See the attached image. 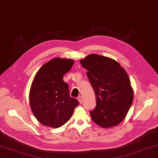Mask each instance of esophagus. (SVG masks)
Returning <instances> with one entry per match:
<instances>
[{
  "mask_svg": "<svg viewBox=\"0 0 158 158\" xmlns=\"http://www.w3.org/2000/svg\"><path fill=\"white\" fill-rule=\"evenodd\" d=\"M78 102H79V103H82V102H83V98H82V96H79L78 98Z\"/></svg>",
  "mask_w": 158,
  "mask_h": 158,
  "instance_id": "1",
  "label": "esophagus"
}]
</instances>
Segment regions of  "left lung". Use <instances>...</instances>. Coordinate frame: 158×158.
<instances>
[{"instance_id":"left-lung-1","label":"left lung","mask_w":158,"mask_h":158,"mask_svg":"<svg viewBox=\"0 0 158 158\" xmlns=\"http://www.w3.org/2000/svg\"><path fill=\"white\" fill-rule=\"evenodd\" d=\"M80 63L88 70L96 99V107L89 113L93 121L106 128L118 125L125 118L134 98L127 72L116 60L96 54L88 55Z\"/></svg>"}]
</instances>
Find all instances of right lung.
<instances>
[{
  "instance_id": "obj_1",
  "label": "right lung",
  "mask_w": 158,
  "mask_h": 158,
  "mask_svg": "<svg viewBox=\"0 0 158 158\" xmlns=\"http://www.w3.org/2000/svg\"><path fill=\"white\" fill-rule=\"evenodd\" d=\"M74 63L69 59L55 58L43 65L33 80L30 105L37 120L45 126L64 125L79 105L77 99L70 96L69 85L63 80Z\"/></svg>"
}]
</instances>
